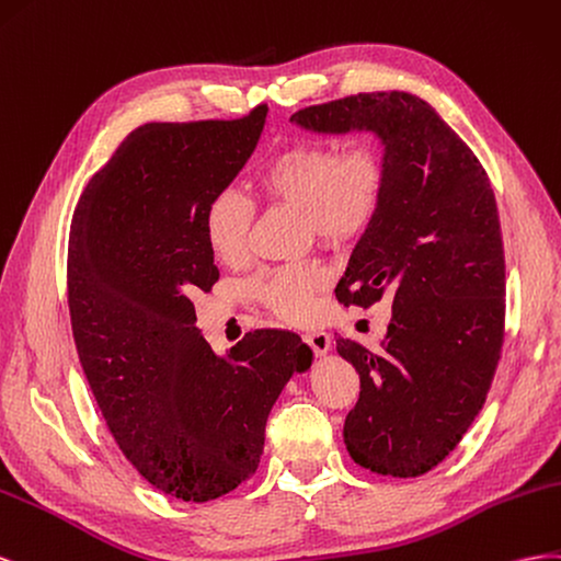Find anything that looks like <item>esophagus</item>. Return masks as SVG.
Masks as SVG:
<instances>
[{
  "label": "esophagus",
  "instance_id": "1",
  "mask_svg": "<svg viewBox=\"0 0 561 561\" xmlns=\"http://www.w3.org/2000/svg\"><path fill=\"white\" fill-rule=\"evenodd\" d=\"M302 341H306L314 355H324V352L331 347V339L327 331H310V333H302Z\"/></svg>",
  "mask_w": 561,
  "mask_h": 561
}]
</instances>
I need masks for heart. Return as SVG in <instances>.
Returning <instances> with one entry per match:
<instances>
[{"label": "heart", "mask_w": 561, "mask_h": 561, "mask_svg": "<svg viewBox=\"0 0 561 561\" xmlns=\"http://www.w3.org/2000/svg\"><path fill=\"white\" fill-rule=\"evenodd\" d=\"M388 190V159L369 138L298 140L270 159L259 175L267 206L302 216V234L329 249L355 244L376 222ZM255 204L237 187H220L204 209V239L214 259L239 265L249 259ZM329 272L319 261L261 270L251 296L284 322L306 324L317 310Z\"/></svg>", "instance_id": "heart-1"}]
</instances>
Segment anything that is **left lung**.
<instances>
[{
	"mask_svg": "<svg viewBox=\"0 0 561 561\" xmlns=\"http://www.w3.org/2000/svg\"><path fill=\"white\" fill-rule=\"evenodd\" d=\"M312 131H376L388 190L335 298H392L380 350L335 335L359 374L343 437L357 466L419 477L449 456L484 407L505 335V253L491 181L474 152L419 95L376 91L298 110Z\"/></svg>",
	"mask_w": 561,
	"mask_h": 561,
	"instance_id": "left-lung-1",
	"label": "left lung"
}]
</instances>
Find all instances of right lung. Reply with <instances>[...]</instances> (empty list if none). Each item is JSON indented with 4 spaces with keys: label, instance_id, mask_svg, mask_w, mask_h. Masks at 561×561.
Segmentation results:
<instances>
[{
    "label": "right lung",
    "instance_id": "right-lung-1",
    "mask_svg": "<svg viewBox=\"0 0 561 561\" xmlns=\"http://www.w3.org/2000/svg\"><path fill=\"white\" fill-rule=\"evenodd\" d=\"M265 115L138 126L70 226V324L95 404L140 477L192 503L259 470L270 409L312 359L279 329L249 331L222 359L195 327L192 296L220 277L204 209L247 164Z\"/></svg>",
    "mask_w": 561,
    "mask_h": 561
}]
</instances>
